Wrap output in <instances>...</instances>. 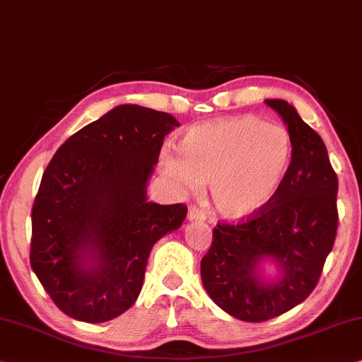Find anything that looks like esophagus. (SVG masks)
I'll use <instances>...</instances> for the list:
<instances>
[{
    "mask_svg": "<svg viewBox=\"0 0 362 362\" xmlns=\"http://www.w3.org/2000/svg\"><path fill=\"white\" fill-rule=\"evenodd\" d=\"M206 212L196 206H191L189 211H187V218L189 220H206Z\"/></svg>",
    "mask_w": 362,
    "mask_h": 362,
    "instance_id": "esophagus-1",
    "label": "esophagus"
}]
</instances>
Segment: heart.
<instances>
[{
    "label": "heart",
    "instance_id": "heart-1",
    "mask_svg": "<svg viewBox=\"0 0 362 362\" xmlns=\"http://www.w3.org/2000/svg\"><path fill=\"white\" fill-rule=\"evenodd\" d=\"M291 155V135L282 125L240 116L189 129L181 148H161L160 166L181 191L201 192L212 181L217 211L246 218L268 207L279 192Z\"/></svg>",
    "mask_w": 362,
    "mask_h": 362
}]
</instances>
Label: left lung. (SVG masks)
Masks as SVG:
<instances>
[{"mask_svg": "<svg viewBox=\"0 0 362 362\" xmlns=\"http://www.w3.org/2000/svg\"><path fill=\"white\" fill-rule=\"evenodd\" d=\"M266 104L284 120L292 158L279 192L268 207L238 222H218L211 248L201 261L207 294L243 322L279 317L312 294L338 230V176L327 146L294 106L282 99ZM274 257L283 276L264 283L257 266Z\"/></svg>", "mask_w": 362, "mask_h": 362, "instance_id": "left-lung-1", "label": "left lung"}]
</instances>
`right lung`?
Wrapping results in <instances>:
<instances>
[{"label":"right lung","mask_w":362,"mask_h":362,"mask_svg":"<svg viewBox=\"0 0 362 362\" xmlns=\"http://www.w3.org/2000/svg\"><path fill=\"white\" fill-rule=\"evenodd\" d=\"M180 122L122 104L57 150L33 206L30 266L75 320L103 323L137 300L153 245L180 228L186 204L146 201L161 145Z\"/></svg>","instance_id":"1"}]
</instances>
